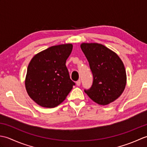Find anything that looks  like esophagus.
<instances>
[{"label": "esophagus", "instance_id": "1", "mask_svg": "<svg viewBox=\"0 0 147 147\" xmlns=\"http://www.w3.org/2000/svg\"><path fill=\"white\" fill-rule=\"evenodd\" d=\"M80 85H81V80H78L77 82H76V85L78 86H80Z\"/></svg>", "mask_w": 147, "mask_h": 147}]
</instances>
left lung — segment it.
Listing matches in <instances>:
<instances>
[{
  "label": "left lung",
  "mask_w": 147,
  "mask_h": 147,
  "mask_svg": "<svg viewBox=\"0 0 147 147\" xmlns=\"http://www.w3.org/2000/svg\"><path fill=\"white\" fill-rule=\"evenodd\" d=\"M81 49L93 78L91 87L84 91L98 104H110L125 88L126 73L123 62L115 53L98 43H82Z\"/></svg>",
  "instance_id": "left-lung-1"
}]
</instances>
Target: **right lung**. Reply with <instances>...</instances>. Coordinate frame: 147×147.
I'll return each mask as SVG.
<instances>
[{
  "label": "right lung",
  "mask_w": 147,
  "mask_h": 147,
  "mask_svg": "<svg viewBox=\"0 0 147 147\" xmlns=\"http://www.w3.org/2000/svg\"><path fill=\"white\" fill-rule=\"evenodd\" d=\"M72 44L52 46L34 56L25 81L29 96L42 107L53 108L63 102L75 85L65 65Z\"/></svg>",
  "instance_id": "add662e5"
}]
</instances>
